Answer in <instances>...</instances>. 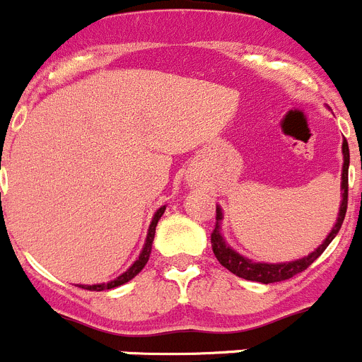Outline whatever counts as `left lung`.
Segmentation results:
<instances>
[{
  "mask_svg": "<svg viewBox=\"0 0 362 362\" xmlns=\"http://www.w3.org/2000/svg\"><path fill=\"white\" fill-rule=\"evenodd\" d=\"M343 173H341V191H343V200H341L339 214H337V221L335 226L332 227L330 234L325 238V242L310 252L308 256L301 259H294V262L288 263H259L252 262V259L245 258L242 254H238L236 250L230 249L226 243L223 236H221V214L220 207H216V226H214L213 234H211V243H213V252L216 256L218 262L226 267L227 270H230L233 274H236L238 278L249 279V281H259V283H276V281H285V279H291L292 276L299 274L305 269L312 265L315 259L323 254V250L330 245V242L337 236L341 226H343V220L346 216V207H348V165H350V151H348V142L343 141Z\"/></svg>",
  "mask_w": 362,
  "mask_h": 362,
  "instance_id": "8db88e82",
  "label": "left lung"
}]
</instances>
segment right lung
<instances>
[{"instance_id": "1", "label": "right lung", "mask_w": 362, "mask_h": 362, "mask_svg": "<svg viewBox=\"0 0 362 362\" xmlns=\"http://www.w3.org/2000/svg\"><path fill=\"white\" fill-rule=\"evenodd\" d=\"M165 211V205H162L160 209L155 213V216H153L151 223H149V229H148V236H146V243L144 247H142V252L141 256L135 259V263H133L132 267H129L128 270H126L124 274H120L119 278H115L113 281L110 283H99V285H81L83 288H86V291H110V288H115V286H120V285H124V283H128L129 279L135 278L139 272H141L142 269H144V265L148 263L149 259V254H151V245H153V238H155V227H157L158 220H160V216L164 214Z\"/></svg>"}]
</instances>
